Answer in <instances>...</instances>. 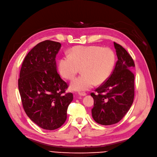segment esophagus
I'll list each match as a JSON object with an SVG mask.
<instances>
[{"mask_svg": "<svg viewBox=\"0 0 157 157\" xmlns=\"http://www.w3.org/2000/svg\"><path fill=\"white\" fill-rule=\"evenodd\" d=\"M78 96H86V93H78Z\"/></svg>", "mask_w": 157, "mask_h": 157, "instance_id": "1", "label": "esophagus"}]
</instances>
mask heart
I'll list each match as a JSON object with an SVG mask.
<instances>
[{
  "instance_id": "obj_1",
  "label": "heart",
  "mask_w": 157,
  "mask_h": 157,
  "mask_svg": "<svg viewBox=\"0 0 157 157\" xmlns=\"http://www.w3.org/2000/svg\"><path fill=\"white\" fill-rule=\"evenodd\" d=\"M115 63V55L109 48L78 45L71 48L70 56L60 58L58 70L63 78L71 80L80 68L82 75L71 82L70 88L82 92L90 89L96 84L105 82L111 75Z\"/></svg>"
}]
</instances>
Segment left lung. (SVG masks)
<instances>
[{
    "instance_id": "left-lung-1",
    "label": "left lung",
    "mask_w": 157,
    "mask_h": 157,
    "mask_svg": "<svg viewBox=\"0 0 157 157\" xmlns=\"http://www.w3.org/2000/svg\"><path fill=\"white\" fill-rule=\"evenodd\" d=\"M118 60L108 79L96 89L92 116L99 124L113 125L125 115L132 105L134 97V75L132 70L135 64L127 51L115 42Z\"/></svg>"
}]
</instances>
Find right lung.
Here are the masks:
<instances>
[{
  "label": "right lung",
  "instance_id": "right-lung-1",
  "mask_svg": "<svg viewBox=\"0 0 157 157\" xmlns=\"http://www.w3.org/2000/svg\"><path fill=\"white\" fill-rule=\"evenodd\" d=\"M59 42L45 40L39 43L26 56L18 79V89L25 113L45 130L59 128L67 118L72 93L56 69V56Z\"/></svg>",
  "mask_w": 157,
  "mask_h": 157
}]
</instances>
